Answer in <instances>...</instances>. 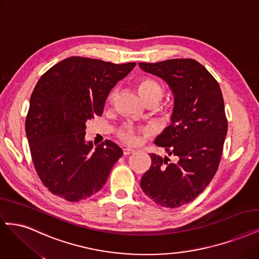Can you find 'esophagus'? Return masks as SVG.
<instances>
[{
	"instance_id": "obj_1",
	"label": "esophagus",
	"mask_w": 259,
	"mask_h": 259,
	"mask_svg": "<svg viewBox=\"0 0 259 259\" xmlns=\"http://www.w3.org/2000/svg\"><path fill=\"white\" fill-rule=\"evenodd\" d=\"M134 152H135V151H134L133 149H128V148H124L123 149V155H125V156H127V155H130V154H132Z\"/></svg>"
}]
</instances>
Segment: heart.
I'll use <instances>...</instances> for the list:
<instances>
[{"label": "heart", "mask_w": 259, "mask_h": 259, "mask_svg": "<svg viewBox=\"0 0 259 259\" xmlns=\"http://www.w3.org/2000/svg\"><path fill=\"white\" fill-rule=\"evenodd\" d=\"M137 92L145 104L149 102H153L157 104L164 95V88L155 79L150 77H140L136 80ZM114 92H111L108 96V101H112ZM115 135L118 139L125 145H136L140 137H147L149 135V131L146 128H139L128 124H124L115 131Z\"/></svg>", "instance_id": "heart-1"}]
</instances>
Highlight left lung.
Here are the masks:
<instances>
[{
    "label": "left lung",
    "mask_w": 259,
    "mask_h": 259,
    "mask_svg": "<svg viewBox=\"0 0 259 259\" xmlns=\"http://www.w3.org/2000/svg\"><path fill=\"white\" fill-rule=\"evenodd\" d=\"M138 65L164 79L175 95L172 123L155 145L176 160L150 154L152 163L140 186L159 206L178 208L202 193L218 171L228 127L224 100L215 78L196 60Z\"/></svg>",
    "instance_id": "left-lung-1"
}]
</instances>
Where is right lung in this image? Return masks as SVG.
<instances>
[{
	"mask_svg": "<svg viewBox=\"0 0 259 259\" xmlns=\"http://www.w3.org/2000/svg\"><path fill=\"white\" fill-rule=\"evenodd\" d=\"M135 62L114 64L70 57L53 65L35 85L25 133L40 181L57 196L79 201L99 192L122 149L105 140L93 150L85 122L102 115L107 96Z\"/></svg>",
	"mask_w": 259,
	"mask_h": 259,
	"instance_id": "right-lung-1",
	"label": "right lung"
}]
</instances>
